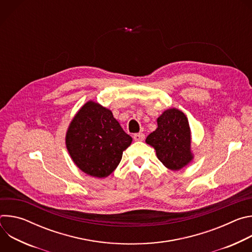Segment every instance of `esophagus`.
<instances>
[{
	"instance_id": "esophagus-1",
	"label": "esophagus",
	"mask_w": 252,
	"mask_h": 252,
	"mask_svg": "<svg viewBox=\"0 0 252 252\" xmlns=\"http://www.w3.org/2000/svg\"><path fill=\"white\" fill-rule=\"evenodd\" d=\"M133 139L136 141H141L145 139V133L142 132H138V133H134L133 134Z\"/></svg>"
}]
</instances>
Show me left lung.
<instances>
[{
	"mask_svg": "<svg viewBox=\"0 0 252 252\" xmlns=\"http://www.w3.org/2000/svg\"><path fill=\"white\" fill-rule=\"evenodd\" d=\"M190 128L187 116L176 109H169L158 119V128L146 141L155 148L158 158L171 170H178L192 159Z\"/></svg>",
	"mask_w": 252,
	"mask_h": 252,
	"instance_id": "left-lung-1",
	"label": "left lung"
}]
</instances>
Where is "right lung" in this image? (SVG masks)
<instances>
[{
	"label": "right lung",
	"instance_id": "right-lung-1",
	"mask_svg": "<svg viewBox=\"0 0 252 252\" xmlns=\"http://www.w3.org/2000/svg\"><path fill=\"white\" fill-rule=\"evenodd\" d=\"M131 140L110 110L88 101L69 124L65 145L80 169L101 178L117 168Z\"/></svg>",
	"mask_w": 252,
	"mask_h": 252
}]
</instances>
